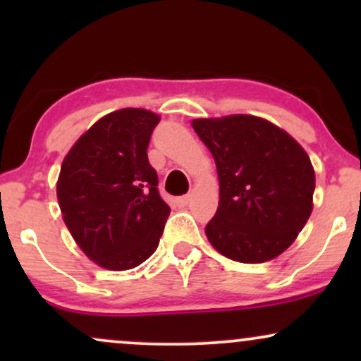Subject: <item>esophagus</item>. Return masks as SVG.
Instances as JSON below:
<instances>
[{"label":"esophagus","mask_w":361,"mask_h":361,"mask_svg":"<svg viewBox=\"0 0 361 361\" xmlns=\"http://www.w3.org/2000/svg\"><path fill=\"white\" fill-rule=\"evenodd\" d=\"M176 204L180 207H186L190 204V195H183V197L176 198Z\"/></svg>","instance_id":"esophagus-1"}]
</instances>
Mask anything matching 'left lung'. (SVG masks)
<instances>
[{
    "label": "left lung",
    "instance_id": "obj_1",
    "mask_svg": "<svg viewBox=\"0 0 361 361\" xmlns=\"http://www.w3.org/2000/svg\"><path fill=\"white\" fill-rule=\"evenodd\" d=\"M215 159L219 209L209 241L226 258L264 263L297 239L312 212L316 175L292 135L252 115L192 122Z\"/></svg>",
    "mask_w": 361,
    "mask_h": 361
}]
</instances>
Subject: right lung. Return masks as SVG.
Here are the masks:
<instances>
[{
	"label": "right lung",
	"mask_w": 361,
	"mask_h": 361,
	"mask_svg": "<svg viewBox=\"0 0 361 361\" xmlns=\"http://www.w3.org/2000/svg\"><path fill=\"white\" fill-rule=\"evenodd\" d=\"M159 117L122 109L93 123L62 161L57 200L66 226L91 261L130 270L156 251L171 210L157 192L147 146Z\"/></svg>",
	"instance_id": "add662e5"
}]
</instances>
